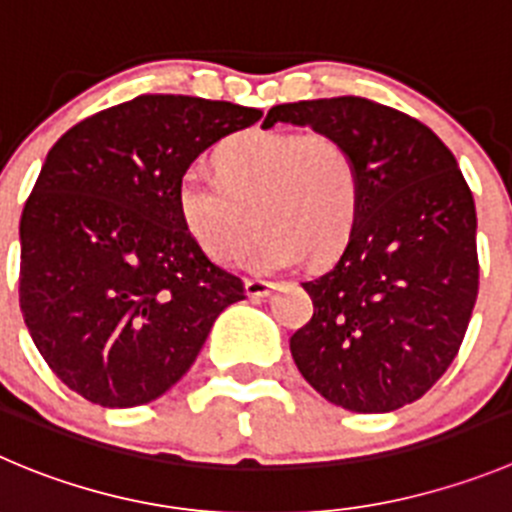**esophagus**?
I'll list each match as a JSON object with an SVG mask.
<instances>
[{"mask_svg":"<svg viewBox=\"0 0 512 512\" xmlns=\"http://www.w3.org/2000/svg\"><path fill=\"white\" fill-rule=\"evenodd\" d=\"M272 288H275V285L267 283V280H245V293H247V298H252V300L267 298V295L272 293Z\"/></svg>","mask_w":512,"mask_h":512,"instance_id":"1","label":"esophagus"}]
</instances>
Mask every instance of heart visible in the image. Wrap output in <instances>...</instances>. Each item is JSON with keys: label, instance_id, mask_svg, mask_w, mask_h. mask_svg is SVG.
<instances>
[{"label": "heart", "instance_id": "heart-1", "mask_svg": "<svg viewBox=\"0 0 512 512\" xmlns=\"http://www.w3.org/2000/svg\"><path fill=\"white\" fill-rule=\"evenodd\" d=\"M222 174L189 169L179 179L181 222L217 265L242 255L257 207L260 237L247 265L278 272L341 250L361 207V174L338 138L252 128L219 146Z\"/></svg>", "mask_w": 512, "mask_h": 512}]
</instances>
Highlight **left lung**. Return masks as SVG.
<instances>
[{
    "instance_id": "left-lung-1",
    "label": "left lung",
    "mask_w": 512,
    "mask_h": 512,
    "mask_svg": "<svg viewBox=\"0 0 512 512\" xmlns=\"http://www.w3.org/2000/svg\"><path fill=\"white\" fill-rule=\"evenodd\" d=\"M308 126L353 154L361 207L341 257L303 283L313 318L290 338L303 379L336 407L384 414L455 361L477 300V214L432 128L374 100H300L262 126Z\"/></svg>"
}]
</instances>
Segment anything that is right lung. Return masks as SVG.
Masks as SVG:
<instances>
[{"mask_svg":"<svg viewBox=\"0 0 512 512\" xmlns=\"http://www.w3.org/2000/svg\"><path fill=\"white\" fill-rule=\"evenodd\" d=\"M257 108L138 95L50 148L19 222V308L52 374L83 399L126 409L171 389L245 285L181 222L184 171Z\"/></svg>","mask_w":512,"mask_h":512,"instance_id":"add662e5","label":"right lung"}]
</instances>
